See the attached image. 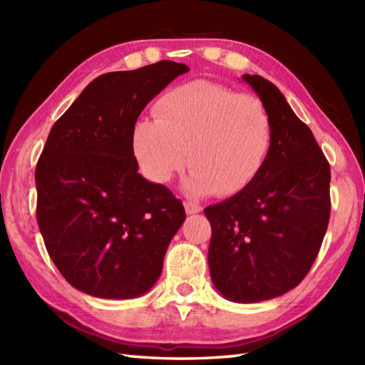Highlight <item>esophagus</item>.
Returning <instances> with one entry per match:
<instances>
[{"label": "esophagus", "instance_id": "esophagus-1", "mask_svg": "<svg viewBox=\"0 0 365 365\" xmlns=\"http://www.w3.org/2000/svg\"><path fill=\"white\" fill-rule=\"evenodd\" d=\"M183 205H185V212H187L188 215H195V213H199L200 210H202V207L196 202H192V200H185Z\"/></svg>", "mask_w": 365, "mask_h": 365}]
</instances>
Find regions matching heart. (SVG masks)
Segmentation results:
<instances>
[{
	"label": "heart",
	"mask_w": 365,
	"mask_h": 365,
	"mask_svg": "<svg viewBox=\"0 0 365 365\" xmlns=\"http://www.w3.org/2000/svg\"><path fill=\"white\" fill-rule=\"evenodd\" d=\"M155 119H139L131 149L141 174L165 185L187 163L188 191L232 196L260 174L269 157L274 125L262 98L222 84L192 81L166 92Z\"/></svg>",
	"instance_id": "obj_1"
}]
</instances>
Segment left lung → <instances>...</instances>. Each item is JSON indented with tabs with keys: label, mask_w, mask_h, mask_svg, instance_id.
<instances>
[{
	"label": "left lung",
	"mask_w": 365,
	"mask_h": 365,
	"mask_svg": "<svg viewBox=\"0 0 365 365\" xmlns=\"http://www.w3.org/2000/svg\"><path fill=\"white\" fill-rule=\"evenodd\" d=\"M243 80L268 108L273 147L250 187L204 213L216 290L235 302H259L294 289L314 265L329 222L331 169L281 91L259 75Z\"/></svg>",
	"instance_id": "left-lung-1"
}]
</instances>
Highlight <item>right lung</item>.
Listing matches in <instances>:
<instances>
[{
	"instance_id": "add662e5",
	"label": "right lung",
	"mask_w": 365,
	"mask_h": 365,
	"mask_svg": "<svg viewBox=\"0 0 365 365\" xmlns=\"http://www.w3.org/2000/svg\"><path fill=\"white\" fill-rule=\"evenodd\" d=\"M188 66L158 61L91 81L54 122L36 168L37 224L66 281L97 298L149 292L185 208L138 174L131 130Z\"/></svg>"
}]
</instances>
